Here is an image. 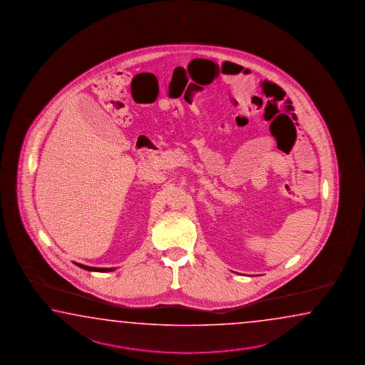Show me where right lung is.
Listing matches in <instances>:
<instances>
[{"label": "right lung", "instance_id": "add662e5", "mask_svg": "<svg viewBox=\"0 0 365 365\" xmlns=\"http://www.w3.org/2000/svg\"><path fill=\"white\" fill-rule=\"evenodd\" d=\"M75 264L80 267V268H83V269H86V271H93V272H111L114 271V268H96V267H88V265L79 264V263H75Z\"/></svg>", "mask_w": 365, "mask_h": 365}]
</instances>
